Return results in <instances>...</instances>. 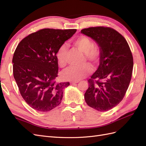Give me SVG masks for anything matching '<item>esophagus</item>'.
Segmentation results:
<instances>
[{"label":"esophagus","mask_w":146,"mask_h":146,"mask_svg":"<svg viewBox=\"0 0 146 146\" xmlns=\"http://www.w3.org/2000/svg\"><path fill=\"white\" fill-rule=\"evenodd\" d=\"M78 82H70V85H75V84H76V83H77Z\"/></svg>","instance_id":"obj_1"}]
</instances>
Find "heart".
I'll return each instance as SVG.
<instances>
[{
    "label": "heart",
    "instance_id": "b5f03b06",
    "mask_svg": "<svg viewBox=\"0 0 146 146\" xmlns=\"http://www.w3.org/2000/svg\"><path fill=\"white\" fill-rule=\"evenodd\" d=\"M74 46L83 54H85L86 60L92 65L98 64L100 55V50L98 47H94L93 42L86 36H80L74 40ZM68 48L65 45L59 47L56 52V58L57 63L61 68L66 65V56ZM92 71L90 64H85L79 68H70L64 70L61 77L65 80L78 82L86 77Z\"/></svg>",
    "mask_w": 146,
    "mask_h": 146
}]
</instances>
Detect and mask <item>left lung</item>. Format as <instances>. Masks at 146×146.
<instances>
[{"label":"left lung","instance_id":"obj_1","mask_svg":"<svg viewBox=\"0 0 146 146\" xmlns=\"http://www.w3.org/2000/svg\"><path fill=\"white\" fill-rule=\"evenodd\" d=\"M81 33L95 41L100 50V64L88 80L85 102L99 111H108L121 102L129 88L133 67L131 52L124 37L113 29L90 27Z\"/></svg>","mask_w":146,"mask_h":146}]
</instances>
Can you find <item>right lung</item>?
I'll use <instances>...</instances> for the list:
<instances>
[{
	"label": "right lung",
	"mask_w": 146,
	"mask_h": 146,
	"mask_svg": "<svg viewBox=\"0 0 146 146\" xmlns=\"http://www.w3.org/2000/svg\"><path fill=\"white\" fill-rule=\"evenodd\" d=\"M76 29H44L29 35L17 45L13 57V76L23 98L41 112L58 106L69 82L56 83V54Z\"/></svg>",
	"instance_id": "obj_1"
}]
</instances>
